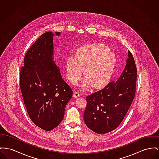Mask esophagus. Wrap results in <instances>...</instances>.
Returning <instances> with one entry per match:
<instances>
[{"label":"esophagus","mask_w":159,"mask_h":159,"mask_svg":"<svg viewBox=\"0 0 159 159\" xmlns=\"http://www.w3.org/2000/svg\"><path fill=\"white\" fill-rule=\"evenodd\" d=\"M74 97L75 98H79L80 96V93L78 92H76V91H75L74 92Z\"/></svg>","instance_id":"1"}]
</instances>
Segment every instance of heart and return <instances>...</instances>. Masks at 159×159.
I'll list each match as a JSON object with an SVG mask.
<instances>
[{"instance_id":"obj_1","label":"heart","mask_w":159,"mask_h":159,"mask_svg":"<svg viewBox=\"0 0 159 159\" xmlns=\"http://www.w3.org/2000/svg\"><path fill=\"white\" fill-rule=\"evenodd\" d=\"M115 64V55L106 46L99 44L86 45L75 52V57L66 60V76L75 84L81 78L84 69L85 77L80 84L81 88L86 89L91 84L100 87L110 78Z\"/></svg>"}]
</instances>
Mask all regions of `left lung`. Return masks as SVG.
<instances>
[{"label":"left lung","mask_w":159,"mask_h":159,"mask_svg":"<svg viewBox=\"0 0 159 159\" xmlns=\"http://www.w3.org/2000/svg\"><path fill=\"white\" fill-rule=\"evenodd\" d=\"M136 80V66L128 51L126 66L116 81L87 96L84 120L88 128L98 134H106L116 129L134 98Z\"/></svg>","instance_id":"8db88e82"}]
</instances>
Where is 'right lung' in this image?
I'll use <instances>...</instances> for the list:
<instances>
[{
	"instance_id": "1",
	"label": "right lung",
	"mask_w": 159,
	"mask_h": 159,
	"mask_svg": "<svg viewBox=\"0 0 159 159\" xmlns=\"http://www.w3.org/2000/svg\"><path fill=\"white\" fill-rule=\"evenodd\" d=\"M52 32L42 34L29 49L20 69V87L32 122L49 131L62 121L73 92L53 61ZM59 36L60 32H55Z\"/></svg>"
}]
</instances>
